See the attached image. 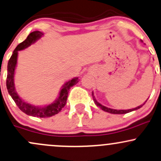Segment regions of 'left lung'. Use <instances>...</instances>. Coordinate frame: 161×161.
I'll return each mask as SVG.
<instances>
[{
    "instance_id": "1",
    "label": "left lung",
    "mask_w": 161,
    "mask_h": 161,
    "mask_svg": "<svg viewBox=\"0 0 161 161\" xmlns=\"http://www.w3.org/2000/svg\"><path fill=\"white\" fill-rule=\"evenodd\" d=\"M161 74V72H160ZM92 97H93V101H94V102L95 103V105H97V106H98L100 108H102V110L105 111V112H108V113H111V114H126V113H128L130 112H132V111H135V110H137V109H139L140 108H141L143 106V105L145 104V102H144L143 105H140V106L137 107V108H132V109H128V110H116V109H112V108H107L105 106H104V105H101L100 103H98V102H97L96 99L95 98V96H94V94H93V92L92 93Z\"/></svg>"
}]
</instances>
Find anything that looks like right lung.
<instances>
[{
	"label": "right lung",
	"instance_id": "1",
	"mask_svg": "<svg viewBox=\"0 0 161 161\" xmlns=\"http://www.w3.org/2000/svg\"><path fill=\"white\" fill-rule=\"evenodd\" d=\"M43 35V33L40 31H33L28 35V36L24 41L20 43L16 47L13 54L10 56V59L8 61V75H7V89H8V93L10 94L13 100L14 101L17 107L22 111L23 112L28 115L33 116V117L37 118H49L51 116H53L55 114H58L62 110L63 107L66 105L67 97H68V93L69 92L70 88L72 87L74 85L77 84L79 82L78 78H74L69 82H67L63 85L62 88L60 93H59L58 98L53 102L50 105L44 107H38L32 105L31 104L25 102L22 100L17 95V92L14 87V71L17 65V55H18V51L24 49L32 43H34L35 41L38 40L39 38L41 37Z\"/></svg>",
	"mask_w": 161,
	"mask_h": 161
}]
</instances>
